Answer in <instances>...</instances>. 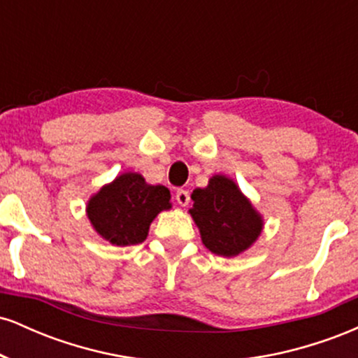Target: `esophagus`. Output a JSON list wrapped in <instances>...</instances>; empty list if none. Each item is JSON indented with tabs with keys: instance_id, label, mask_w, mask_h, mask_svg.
<instances>
[{
	"instance_id": "esophagus-1",
	"label": "esophagus",
	"mask_w": 358,
	"mask_h": 358,
	"mask_svg": "<svg viewBox=\"0 0 358 358\" xmlns=\"http://www.w3.org/2000/svg\"><path fill=\"white\" fill-rule=\"evenodd\" d=\"M176 202L182 205V207L188 205V202H190V193H188L187 190H183V188L176 190Z\"/></svg>"
}]
</instances>
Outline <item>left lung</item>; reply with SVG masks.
Segmentation results:
<instances>
[{
	"label": "left lung",
	"mask_w": 358,
	"mask_h": 358,
	"mask_svg": "<svg viewBox=\"0 0 358 358\" xmlns=\"http://www.w3.org/2000/svg\"><path fill=\"white\" fill-rule=\"evenodd\" d=\"M192 200L190 213L199 225L205 248L217 256H237L262 231L261 215L237 185L225 176H212L207 188L193 190Z\"/></svg>",
	"instance_id": "obj_1"
}]
</instances>
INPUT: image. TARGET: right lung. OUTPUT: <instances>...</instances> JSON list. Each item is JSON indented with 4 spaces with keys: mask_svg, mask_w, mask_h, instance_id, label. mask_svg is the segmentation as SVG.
Returning a JSON list of instances; mask_svg holds the SVG:
<instances>
[{
    "mask_svg": "<svg viewBox=\"0 0 358 358\" xmlns=\"http://www.w3.org/2000/svg\"><path fill=\"white\" fill-rule=\"evenodd\" d=\"M170 199L163 185H148L141 175L124 173L89 200L87 215L110 244H141L155 217L171 208Z\"/></svg>",
    "mask_w": 358,
    "mask_h": 358,
    "instance_id": "obj_1",
    "label": "right lung"
}]
</instances>
